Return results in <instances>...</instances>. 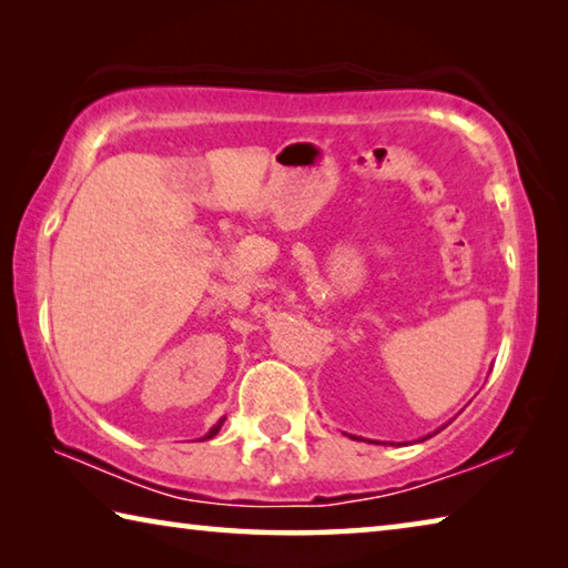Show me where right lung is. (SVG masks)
I'll return each mask as SVG.
<instances>
[{
  "label": "right lung",
  "mask_w": 568,
  "mask_h": 568,
  "mask_svg": "<svg viewBox=\"0 0 568 568\" xmlns=\"http://www.w3.org/2000/svg\"><path fill=\"white\" fill-rule=\"evenodd\" d=\"M222 424H224V422H219V424H214V426H212V429H209V434L204 436V439H212V436H216V434H219V429H222ZM204 439H202V442H204Z\"/></svg>",
  "instance_id": "right-lung-1"
}]
</instances>
